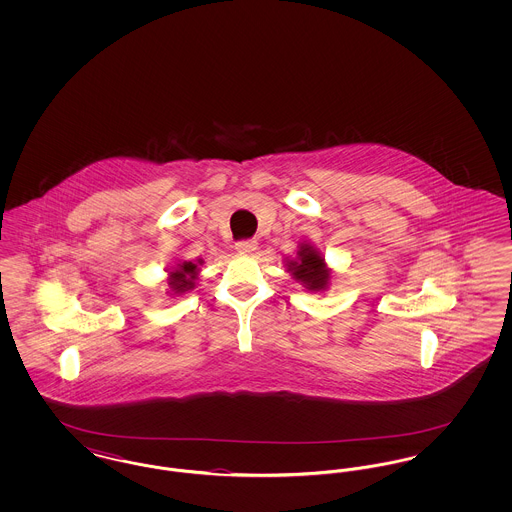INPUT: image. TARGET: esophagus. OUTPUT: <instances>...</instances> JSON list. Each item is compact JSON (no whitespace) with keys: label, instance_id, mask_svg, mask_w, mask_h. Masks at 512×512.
I'll list each match as a JSON object with an SVG mask.
<instances>
[{"label":"esophagus","instance_id":"obj_1","mask_svg":"<svg viewBox=\"0 0 512 512\" xmlns=\"http://www.w3.org/2000/svg\"><path fill=\"white\" fill-rule=\"evenodd\" d=\"M234 249L242 255H251L255 249H257V242L255 240H245V242H238L234 245Z\"/></svg>","mask_w":512,"mask_h":512}]
</instances>
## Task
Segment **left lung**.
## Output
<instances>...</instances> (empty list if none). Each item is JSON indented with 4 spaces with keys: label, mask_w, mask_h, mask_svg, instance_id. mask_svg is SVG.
Here are the masks:
<instances>
[{
    "label": "left lung",
    "mask_w": 512,
    "mask_h": 512,
    "mask_svg": "<svg viewBox=\"0 0 512 512\" xmlns=\"http://www.w3.org/2000/svg\"><path fill=\"white\" fill-rule=\"evenodd\" d=\"M286 268L293 280L307 292L324 293L332 286V268L313 242H299L295 255L286 257Z\"/></svg>",
    "instance_id": "left-lung-1"
}]
</instances>
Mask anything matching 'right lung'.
Returning <instances> with one entry per match:
<instances>
[{"label": "right lung", "instance_id": "obj_1", "mask_svg": "<svg viewBox=\"0 0 512 512\" xmlns=\"http://www.w3.org/2000/svg\"><path fill=\"white\" fill-rule=\"evenodd\" d=\"M201 267H203V259H195V261L176 259L169 263V267L165 268V274H167L165 293L171 297H180L184 293L192 292L195 284L199 282Z\"/></svg>", "mask_w": 512, "mask_h": 512}]
</instances>
